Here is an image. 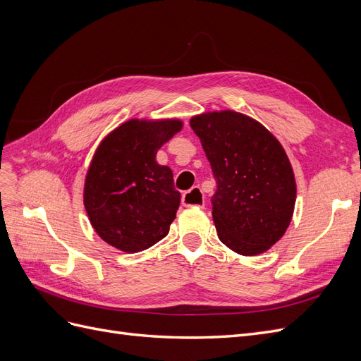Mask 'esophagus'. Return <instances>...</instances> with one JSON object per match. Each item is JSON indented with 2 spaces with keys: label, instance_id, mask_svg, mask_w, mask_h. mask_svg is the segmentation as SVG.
I'll return each mask as SVG.
<instances>
[{
  "label": "esophagus",
  "instance_id": "34e87169",
  "mask_svg": "<svg viewBox=\"0 0 361 361\" xmlns=\"http://www.w3.org/2000/svg\"><path fill=\"white\" fill-rule=\"evenodd\" d=\"M182 204L185 207H203L204 206V195L195 187L182 195Z\"/></svg>",
  "mask_w": 361,
  "mask_h": 361
}]
</instances>
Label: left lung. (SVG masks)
Segmentation results:
<instances>
[{
    "instance_id": "obj_1",
    "label": "left lung",
    "mask_w": 361,
    "mask_h": 361,
    "mask_svg": "<svg viewBox=\"0 0 361 361\" xmlns=\"http://www.w3.org/2000/svg\"><path fill=\"white\" fill-rule=\"evenodd\" d=\"M190 126L216 180L218 238L238 255L265 253L286 233L297 199L285 149L257 120L233 110L192 116Z\"/></svg>"
}]
</instances>
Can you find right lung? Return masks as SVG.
<instances>
[{
	"mask_svg": "<svg viewBox=\"0 0 361 361\" xmlns=\"http://www.w3.org/2000/svg\"><path fill=\"white\" fill-rule=\"evenodd\" d=\"M183 128L180 118H129L97 146L84 180V207L111 247L138 253L167 236L180 194L158 149Z\"/></svg>",
	"mask_w": 361,
	"mask_h": 361,
	"instance_id": "obj_1",
	"label": "right lung"
}]
</instances>
